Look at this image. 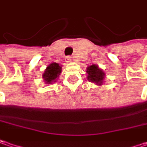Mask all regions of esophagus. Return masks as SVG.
<instances>
[{
	"label": "esophagus",
	"mask_w": 147,
	"mask_h": 147,
	"mask_svg": "<svg viewBox=\"0 0 147 147\" xmlns=\"http://www.w3.org/2000/svg\"><path fill=\"white\" fill-rule=\"evenodd\" d=\"M66 60H67V62H71V61H73V57H67Z\"/></svg>",
	"instance_id": "obj_1"
}]
</instances>
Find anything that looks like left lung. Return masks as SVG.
Masks as SVG:
<instances>
[{"label": "left lung", "instance_id": "8db88e82", "mask_svg": "<svg viewBox=\"0 0 147 147\" xmlns=\"http://www.w3.org/2000/svg\"><path fill=\"white\" fill-rule=\"evenodd\" d=\"M87 80L97 86L104 85L105 81V72L96 64H92L86 68Z\"/></svg>", "mask_w": 147, "mask_h": 147}]
</instances>
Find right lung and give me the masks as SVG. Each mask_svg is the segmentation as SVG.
I'll use <instances>...</instances> for the list:
<instances>
[{"label":"right lung","mask_w":147,"mask_h":147,"mask_svg":"<svg viewBox=\"0 0 147 147\" xmlns=\"http://www.w3.org/2000/svg\"><path fill=\"white\" fill-rule=\"evenodd\" d=\"M61 73V66L57 62H52L46 67L44 72L42 74V80L45 84L50 85L55 83L59 78Z\"/></svg>","instance_id":"1"}]
</instances>
